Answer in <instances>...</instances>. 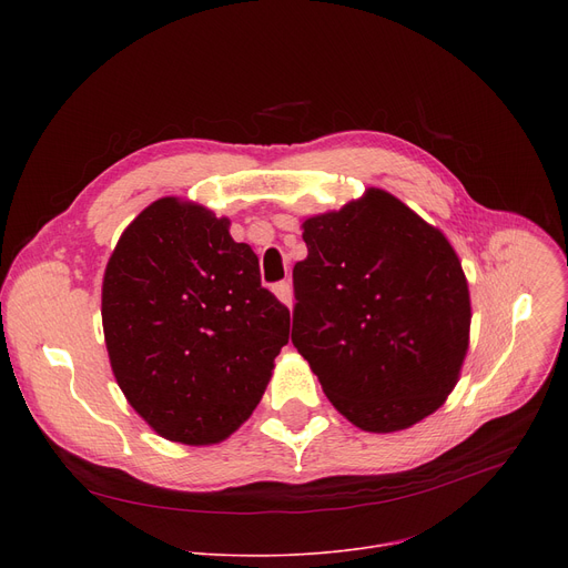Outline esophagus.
<instances>
[{
  "mask_svg": "<svg viewBox=\"0 0 568 568\" xmlns=\"http://www.w3.org/2000/svg\"><path fill=\"white\" fill-rule=\"evenodd\" d=\"M274 294L278 296V302L281 304H285L287 308H292V287H290V283H276L274 285Z\"/></svg>",
  "mask_w": 568,
  "mask_h": 568,
  "instance_id": "esophagus-1",
  "label": "esophagus"
}]
</instances>
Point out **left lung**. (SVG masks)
Returning <instances> with one entry per match:
<instances>
[{
  "instance_id": "1",
  "label": "left lung",
  "mask_w": 568,
  "mask_h": 568,
  "mask_svg": "<svg viewBox=\"0 0 568 568\" xmlns=\"http://www.w3.org/2000/svg\"><path fill=\"white\" fill-rule=\"evenodd\" d=\"M292 343L349 424L396 433L458 384L471 304L444 232L382 189L302 223Z\"/></svg>"
}]
</instances>
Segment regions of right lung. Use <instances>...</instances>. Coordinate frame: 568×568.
Wrapping results in <instances>:
<instances>
[{
  "label": "right lung",
  "mask_w": 568,
  "mask_h": 568,
  "mask_svg": "<svg viewBox=\"0 0 568 568\" xmlns=\"http://www.w3.org/2000/svg\"><path fill=\"white\" fill-rule=\"evenodd\" d=\"M110 368L161 437L227 439L257 407L290 341V311L260 283L257 255L230 219L161 197L129 223L101 290Z\"/></svg>",
  "instance_id": "obj_1"
}]
</instances>
